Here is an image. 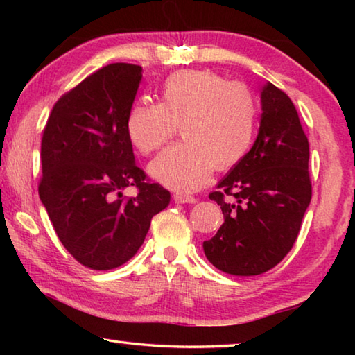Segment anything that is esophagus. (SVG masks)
I'll return each instance as SVG.
<instances>
[{
  "label": "esophagus",
  "mask_w": 355,
  "mask_h": 355,
  "mask_svg": "<svg viewBox=\"0 0 355 355\" xmlns=\"http://www.w3.org/2000/svg\"><path fill=\"white\" fill-rule=\"evenodd\" d=\"M173 202L175 203H196V199L192 196H186V194H173Z\"/></svg>",
  "instance_id": "1"
}]
</instances>
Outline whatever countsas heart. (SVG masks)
<instances>
[{
	"mask_svg": "<svg viewBox=\"0 0 355 355\" xmlns=\"http://www.w3.org/2000/svg\"><path fill=\"white\" fill-rule=\"evenodd\" d=\"M180 125L183 142L150 163L156 182L178 192L202 188L213 169L236 166L249 153L257 128V103L241 83L208 70L171 75L161 101H137L127 116L130 142L141 153L158 150Z\"/></svg>",
	"mask_w": 355,
	"mask_h": 355,
	"instance_id": "b5f03b06",
	"label": "heart"
}]
</instances>
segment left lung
<instances>
[{"label": "left lung", "mask_w": 355, "mask_h": 355, "mask_svg": "<svg viewBox=\"0 0 355 355\" xmlns=\"http://www.w3.org/2000/svg\"><path fill=\"white\" fill-rule=\"evenodd\" d=\"M260 98L254 146L209 194L220 205L224 224L203 241V252L232 275L263 274L284 260L311 200L309 139L296 107L272 83L264 84Z\"/></svg>", "instance_id": "8db88e82"}]
</instances>
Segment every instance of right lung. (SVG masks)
<instances>
[{"label": "right lung", "mask_w": 355, "mask_h": 355, "mask_svg": "<svg viewBox=\"0 0 355 355\" xmlns=\"http://www.w3.org/2000/svg\"><path fill=\"white\" fill-rule=\"evenodd\" d=\"M141 78L133 64L97 70L56 101L42 137L40 200L64 248L97 271L128 261L171 202L136 166L125 128ZM128 185L138 188L130 200Z\"/></svg>", "instance_id": "1"}]
</instances>
